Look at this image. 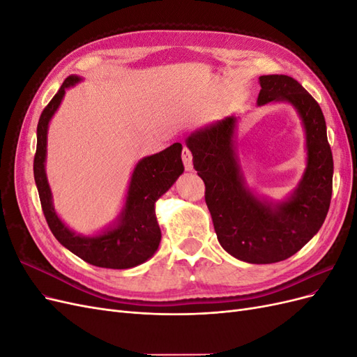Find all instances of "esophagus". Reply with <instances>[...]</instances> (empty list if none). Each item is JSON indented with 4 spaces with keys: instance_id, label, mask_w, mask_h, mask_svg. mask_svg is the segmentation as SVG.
<instances>
[{
    "instance_id": "esophagus-1",
    "label": "esophagus",
    "mask_w": 357,
    "mask_h": 357,
    "mask_svg": "<svg viewBox=\"0 0 357 357\" xmlns=\"http://www.w3.org/2000/svg\"><path fill=\"white\" fill-rule=\"evenodd\" d=\"M181 159H183V165H185V169H186V171H192V168H193V164H192V152H190V150H189L188 147L183 149Z\"/></svg>"
}]
</instances>
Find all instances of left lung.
<instances>
[{
	"instance_id": "left-lung-1",
	"label": "left lung",
	"mask_w": 357,
	"mask_h": 357,
	"mask_svg": "<svg viewBox=\"0 0 357 357\" xmlns=\"http://www.w3.org/2000/svg\"><path fill=\"white\" fill-rule=\"evenodd\" d=\"M257 104L287 101L295 105L307 135V169L287 201H259L244 186L234 150L236 117H226L192 132L186 144L193 168L205 185V202L214 231L226 252L248 264H274L301 250L326 219L332 197L333 159L320 105L283 74L261 75Z\"/></svg>"
}]
</instances>
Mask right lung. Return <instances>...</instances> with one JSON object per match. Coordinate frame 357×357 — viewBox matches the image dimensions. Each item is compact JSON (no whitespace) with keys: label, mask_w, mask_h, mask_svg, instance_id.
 Wrapping results in <instances>:
<instances>
[{"label":"right lung","mask_w":357,"mask_h":357,"mask_svg":"<svg viewBox=\"0 0 357 357\" xmlns=\"http://www.w3.org/2000/svg\"><path fill=\"white\" fill-rule=\"evenodd\" d=\"M79 80L80 79L75 75L66 79L56 95L45 107L37 125L34 178L43 214L55 238L84 262L112 269L132 268L146 262L158 250L160 229L155 214V202L174 185L178 176L183 174V169H185L181 162L183 147L180 143H174L162 152L138 162L132 172L125 207L116 228L92 238L74 234L61 222L53 208L45 160L49 121L59 107L66 89Z\"/></svg>","instance_id":"1"}]
</instances>
